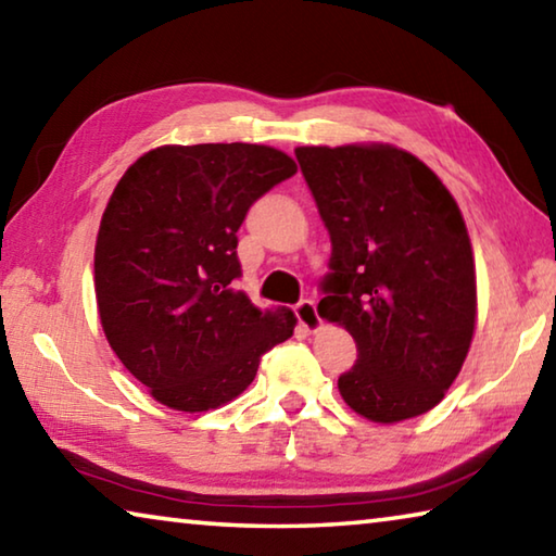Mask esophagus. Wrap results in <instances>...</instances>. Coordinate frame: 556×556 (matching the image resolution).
Listing matches in <instances>:
<instances>
[{"label": "esophagus", "mask_w": 556, "mask_h": 556, "mask_svg": "<svg viewBox=\"0 0 556 556\" xmlns=\"http://www.w3.org/2000/svg\"><path fill=\"white\" fill-rule=\"evenodd\" d=\"M294 316H296L299 326L306 328V331H316V328L321 326V316H318L316 304L312 299H301L294 306Z\"/></svg>", "instance_id": "34e87169"}]
</instances>
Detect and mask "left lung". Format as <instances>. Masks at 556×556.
Segmentation results:
<instances>
[{
    "instance_id": "left-lung-1",
    "label": "left lung",
    "mask_w": 556,
    "mask_h": 556,
    "mask_svg": "<svg viewBox=\"0 0 556 556\" xmlns=\"http://www.w3.org/2000/svg\"><path fill=\"white\" fill-rule=\"evenodd\" d=\"M331 235L318 316L345 326L357 361L338 378L351 409L382 425L444 400L476 328V267L454 195L390 144L299 147Z\"/></svg>"
}]
</instances>
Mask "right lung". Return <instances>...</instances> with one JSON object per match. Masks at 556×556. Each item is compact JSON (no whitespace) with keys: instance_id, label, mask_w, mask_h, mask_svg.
<instances>
[{"instance_id":"add662e5","label":"right lung","mask_w":556,"mask_h":556,"mask_svg":"<svg viewBox=\"0 0 556 556\" xmlns=\"http://www.w3.org/2000/svg\"><path fill=\"white\" fill-rule=\"evenodd\" d=\"M294 174V159L262 144L159 147L112 191L96 244L100 324L166 407L235 400L260 357L294 333L289 308L260 312L238 289L244 215Z\"/></svg>"}]
</instances>
